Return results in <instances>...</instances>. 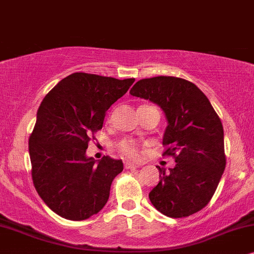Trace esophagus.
<instances>
[{
  "mask_svg": "<svg viewBox=\"0 0 254 254\" xmlns=\"http://www.w3.org/2000/svg\"><path fill=\"white\" fill-rule=\"evenodd\" d=\"M139 165L138 164H134V162H131V161H124V167L127 168V170H132V168H137Z\"/></svg>",
  "mask_w": 254,
  "mask_h": 254,
  "instance_id": "obj_1",
  "label": "esophagus"
}]
</instances>
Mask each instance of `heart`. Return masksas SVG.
<instances>
[{"mask_svg": "<svg viewBox=\"0 0 254 254\" xmlns=\"http://www.w3.org/2000/svg\"><path fill=\"white\" fill-rule=\"evenodd\" d=\"M118 150L124 157L130 159H137L139 157V147L138 145L131 139H124L118 144Z\"/></svg>", "mask_w": 254, "mask_h": 254, "instance_id": "obj_1", "label": "heart"}]
</instances>
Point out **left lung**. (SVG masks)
Segmentation results:
<instances>
[{
	"label": "left lung",
	"instance_id": "1",
	"mask_svg": "<svg viewBox=\"0 0 254 254\" xmlns=\"http://www.w3.org/2000/svg\"><path fill=\"white\" fill-rule=\"evenodd\" d=\"M132 96L158 104L167 118L162 155L175 159L174 168L159 170V184L148 194L161 214L182 218L200 211L211 200L225 170L224 131L208 97L181 77L139 80Z\"/></svg>",
	"mask_w": 254,
	"mask_h": 254
}]
</instances>
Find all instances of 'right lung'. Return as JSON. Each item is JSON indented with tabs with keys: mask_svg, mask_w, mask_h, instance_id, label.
Returning a JSON list of instances; mask_svg holds the SVG:
<instances>
[{
	"mask_svg": "<svg viewBox=\"0 0 254 254\" xmlns=\"http://www.w3.org/2000/svg\"><path fill=\"white\" fill-rule=\"evenodd\" d=\"M134 79L73 73L44 97L29 139L32 181L51 210L69 221L92 217L108 202L122 160L88 158L90 138L102 129L106 111Z\"/></svg>",
	"mask_w": 254,
	"mask_h": 254,
	"instance_id": "obj_1",
	"label": "right lung"
}]
</instances>
